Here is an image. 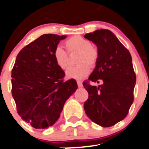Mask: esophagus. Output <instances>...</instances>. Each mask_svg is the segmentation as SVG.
<instances>
[{
    "label": "esophagus",
    "instance_id": "obj_1",
    "mask_svg": "<svg viewBox=\"0 0 149 149\" xmlns=\"http://www.w3.org/2000/svg\"><path fill=\"white\" fill-rule=\"evenodd\" d=\"M77 85H78V87H79V88H82V82H81V81H77Z\"/></svg>",
    "mask_w": 149,
    "mask_h": 149
}]
</instances>
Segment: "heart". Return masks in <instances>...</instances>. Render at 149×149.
Wrapping results in <instances>:
<instances>
[{"mask_svg":"<svg viewBox=\"0 0 149 149\" xmlns=\"http://www.w3.org/2000/svg\"><path fill=\"white\" fill-rule=\"evenodd\" d=\"M65 45L70 54L79 52L76 59L77 65L72 67L67 71V77L72 79H80L90 72V67H93L98 62L99 52L95 45L89 40L80 35H74L65 41ZM54 58L56 64L61 70H66L70 64L69 54L61 45H57L54 51Z\"/></svg>","mask_w":149,"mask_h":149,"instance_id":"obj_1","label":"heart"}]
</instances>
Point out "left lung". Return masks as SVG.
Segmentation results:
<instances>
[{
  "label": "left lung",
  "mask_w": 149,
  "mask_h": 149,
  "mask_svg": "<svg viewBox=\"0 0 149 149\" xmlns=\"http://www.w3.org/2000/svg\"><path fill=\"white\" fill-rule=\"evenodd\" d=\"M86 39L96 45L99 52L95 70L83 86L88 93L84 103L87 116L93 123L108 127L124 120L133 102L136 82L129 51L109 29L85 34ZM90 81L102 85L93 86Z\"/></svg>",
  "instance_id": "8db88e82"
}]
</instances>
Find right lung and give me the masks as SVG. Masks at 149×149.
<instances>
[{"label": "right lung", "mask_w": 149, "mask_h": 149, "mask_svg": "<svg viewBox=\"0 0 149 149\" xmlns=\"http://www.w3.org/2000/svg\"><path fill=\"white\" fill-rule=\"evenodd\" d=\"M65 35L45 34L20 51L11 71V93L17 112L35 129H47L59 118L66 101L77 89L74 79L54 58V48Z\"/></svg>", "instance_id": "right-lung-1"}]
</instances>
